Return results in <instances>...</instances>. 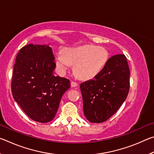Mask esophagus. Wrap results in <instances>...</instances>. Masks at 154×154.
<instances>
[{"label": "esophagus", "mask_w": 154, "mask_h": 154, "mask_svg": "<svg viewBox=\"0 0 154 154\" xmlns=\"http://www.w3.org/2000/svg\"><path fill=\"white\" fill-rule=\"evenodd\" d=\"M71 85L72 87H77L78 85L77 83L75 82H73V81H72V82H71Z\"/></svg>", "instance_id": "34e87169"}]
</instances>
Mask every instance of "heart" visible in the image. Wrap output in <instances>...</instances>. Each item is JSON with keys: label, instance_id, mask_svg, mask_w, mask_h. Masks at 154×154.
Instances as JSON below:
<instances>
[{"label": "heart", "instance_id": "b5f03b06", "mask_svg": "<svg viewBox=\"0 0 154 154\" xmlns=\"http://www.w3.org/2000/svg\"><path fill=\"white\" fill-rule=\"evenodd\" d=\"M109 52L100 46L85 45L64 49L63 54L56 56V64L64 72L74 64V71L81 79L94 77L105 68L109 60Z\"/></svg>", "mask_w": 154, "mask_h": 154}]
</instances>
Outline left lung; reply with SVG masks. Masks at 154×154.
Returning <instances> with one entry per match:
<instances>
[{
    "label": "left lung",
    "instance_id": "obj_1",
    "mask_svg": "<svg viewBox=\"0 0 154 154\" xmlns=\"http://www.w3.org/2000/svg\"><path fill=\"white\" fill-rule=\"evenodd\" d=\"M129 79L126 57L116 54L94 78L81 83L83 113L88 121L101 123L118 111L128 94Z\"/></svg>",
    "mask_w": 154,
    "mask_h": 154
}]
</instances>
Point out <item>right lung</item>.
<instances>
[{
	"instance_id": "1",
	"label": "right lung",
	"mask_w": 154,
	"mask_h": 154,
	"mask_svg": "<svg viewBox=\"0 0 154 154\" xmlns=\"http://www.w3.org/2000/svg\"><path fill=\"white\" fill-rule=\"evenodd\" d=\"M48 45L28 44L15 59L11 81L15 100L34 121L47 123L54 118L70 80L54 75L56 62Z\"/></svg>"
}]
</instances>
